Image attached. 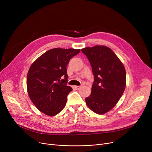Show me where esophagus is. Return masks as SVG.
Listing matches in <instances>:
<instances>
[{
	"label": "esophagus",
	"mask_w": 152,
	"mask_h": 152,
	"mask_svg": "<svg viewBox=\"0 0 152 152\" xmlns=\"http://www.w3.org/2000/svg\"><path fill=\"white\" fill-rule=\"evenodd\" d=\"M75 88L76 90H79V89H80V88H81V86H75Z\"/></svg>",
	"instance_id": "obj_1"
}]
</instances>
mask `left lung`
Returning <instances> with one entry per match:
<instances>
[{"instance_id":"8db88e82","label":"left lung","mask_w":152,"mask_h":152,"mask_svg":"<svg viewBox=\"0 0 152 152\" xmlns=\"http://www.w3.org/2000/svg\"><path fill=\"white\" fill-rule=\"evenodd\" d=\"M81 51L88 58L94 76L91 94L86 98V103L95 113H106L116 105L124 91L125 68L107 46L85 47Z\"/></svg>"}]
</instances>
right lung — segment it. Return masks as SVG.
Returning a JSON list of instances; mask_svg holds the SVG:
<instances>
[{
    "label": "right lung",
    "instance_id": "right-lung-1",
    "mask_svg": "<svg viewBox=\"0 0 152 152\" xmlns=\"http://www.w3.org/2000/svg\"><path fill=\"white\" fill-rule=\"evenodd\" d=\"M79 49L55 48L47 51L31 65L27 75V90L35 107L50 116L59 113L72 91L67 86L66 66Z\"/></svg>",
    "mask_w": 152,
    "mask_h": 152
}]
</instances>
